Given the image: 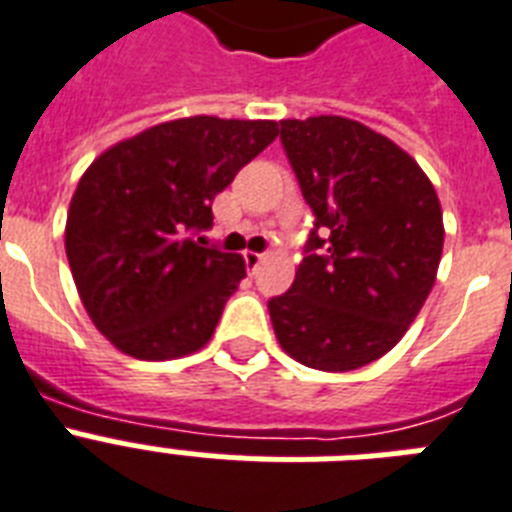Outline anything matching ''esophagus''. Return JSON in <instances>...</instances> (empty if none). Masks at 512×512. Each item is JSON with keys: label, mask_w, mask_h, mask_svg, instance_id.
Segmentation results:
<instances>
[{"label": "esophagus", "mask_w": 512, "mask_h": 512, "mask_svg": "<svg viewBox=\"0 0 512 512\" xmlns=\"http://www.w3.org/2000/svg\"><path fill=\"white\" fill-rule=\"evenodd\" d=\"M263 260H265L263 252H244V265H247L249 273H257V268H260Z\"/></svg>", "instance_id": "obj_1"}]
</instances>
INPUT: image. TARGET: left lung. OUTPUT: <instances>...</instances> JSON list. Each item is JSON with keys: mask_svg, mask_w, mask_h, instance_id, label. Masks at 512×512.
<instances>
[{"mask_svg": "<svg viewBox=\"0 0 512 512\" xmlns=\"http://www.w3.org/2000/svg\"><path fill=\"white\" fill-rule=\"evenodd\" d=\"M281 147L315 220L294 284L268 299L273 331L307 368L355 371L421 313L442 257V207L418 162L357 120H281Z\"/></svg>", "mask_w": 512, "mask_h": 512, "instance_id": "obj_1", "label": "left lung"}]
</instances>
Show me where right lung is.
Segmentation results:
<instances>
[{
    "label": "right lung",
    "instance_id": "1",
    "mask_svg": "<svg viewBox=\"0 0 512 512\" xmlns=\"http://www.w3.org/2000/svg\"><path fill=\"white\" fill-rule=\"evenodd\" d=\"M273 120H170L91 162L65 252L94 326L120 352L173 360L205 347L244 260L207 247L213 199L276 139Z\"/></svg>",
    "mask_w": 512,
    "mask_h": 512
}]
</instances>
